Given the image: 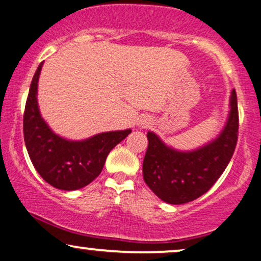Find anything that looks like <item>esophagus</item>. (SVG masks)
<instances>
[{"mask_svg":"<svg viewBox=\"0 0 261 261\" xmlns=\"http://www.w3.org/2000/svg\"><path fill=\"white\" fill-rule=\"evenodd\" d=\"M151 124V121H150L149 118H142L139 121V127H142V128H148L149 125Z\"/></svg>","mask_w":261,"mask_h":261,"instance_id":"esophagus-1","label":"esophagus"}]
</instances>
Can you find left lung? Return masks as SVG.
Wrapping results in <instances>:
<instances>
[{"label": "left lung", "mask_w": 261, "mask_h": 261, "mask_svg": "<svg viewBox=\"0 0 261 261\" xmlns=\"http://www.w3.org/2000/svg\"><path fill=\"white\" fill-rule=\"evenodd\" d=\"M237 139L238 106L233 89L225 127L215 139L200 148L180 151L166 145L154 132H148L149 145L143 161L144 180L165 203L179 205L195 200L223 173Z\"/></svg>", "instance_id": "8db88e82"}]
</instances>
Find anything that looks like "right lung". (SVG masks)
<instances>
[{
    "label": "right lung",
    "mask_w": 261,
    "mask_h": 261,
    "mask_svg": "<svg viewBox=\"0 0 261 261\" xmlns=\"http://www.w3.org/2000/svg\"><path fill=\"white\" fill-rule=\"evenodd\" d=\"M42 63L33 76L27 99L24 142L34 167L48 185L62 191H75L99 176L109 152L132 129L105 132L84 140H68L55 133L40 115L36 97Z\"/></svg>",
    "instance_id": "add662e5"
}]
</instances>
